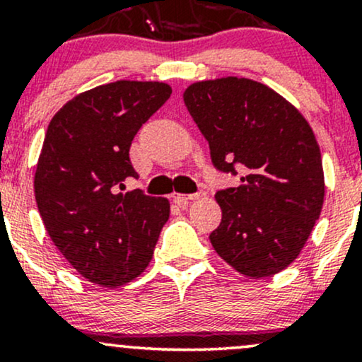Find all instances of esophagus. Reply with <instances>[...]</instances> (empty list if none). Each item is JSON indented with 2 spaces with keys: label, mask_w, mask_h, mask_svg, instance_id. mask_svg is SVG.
Here are the masks:
<instances>
[{
  "label": "esophagus",
  "mask_w": 362,
  "mask_h": 362,
  "mask_svg": "<svg viewBox=\"0 0 362 362\" xmlns=\"http://www.w3.org/2000/svg\"><path fill=\"white\" fill-rule=\"evenodd\" d=\"M204 195H206L204 189L197 190V192H194V194H173V201H175L178 206H185V204H189L190 201L201 199V197H204Z\"/></svg>",
  "instance_id": "34e87169"
}]
</instances>
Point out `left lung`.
<instances>
[{
  "mask_svg": "<svg viewBox=\"0 0 362 362\" xmlns=\"http://www.w3.org/2000/svg\"><path fill=\"white\" fill-rule=\"evenodd\" d=\"M184 102L216 170L242 180L216 192L223 219L209 235L214 250L248 277L281 272L300 255L323 206L313 131L279 93L247 78L194 83Z\"/></svg>",
  "mask_w": 362,
  "mask_h": 362,
  "instance_id": "8db88e82",
  "label": "left lung"
}]
</instances>
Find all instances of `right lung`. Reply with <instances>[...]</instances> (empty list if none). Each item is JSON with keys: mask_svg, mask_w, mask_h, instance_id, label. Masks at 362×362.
I'll return each instance as SVG.
<instances>
[{"mask_svg": "<svg viewBox=\"0 0 362 362\" xmlns=\"http://www.w3.org/2000/svg\"><path fill=\"white\" fill-rule=\"evenodd\" d=\"M158 81H115L76 95L54 115L35 170V201L64 259L95 284L115 288L148 267L170 204L143 190L120 192L138 178L132 139L168 100Z\"/></svg>", "mask_w": 362, "mask_h": 362, "instance_id": "add662e5", "label": "right lung"}]
</instances>
